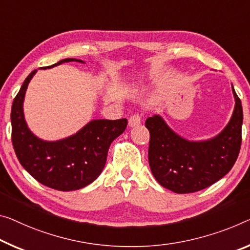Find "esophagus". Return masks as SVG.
Listing matches in <instances>:
<instances>
[{
  "mask_svg": "<svg viewBox=\"0 0 250 250\" xmlns=\"http://www.w3.org/2000/svg\"><path fill=\"white\" fill-rule=\"evenodd\" d=\"M142 122V116L140 114H134L132 115V116L129 117L128 120V125L130 126V127H135V126L140 125Z\"/></svg>",
  "mask_w": 250,
  "mask_h": 250,
  "instance_id": "34e87169",
  "label": "esophagus"
}]
</instances>
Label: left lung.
Listing matches in <instances>:
<instances>
[{"label": "left lung", "mask_w": 250, "mask_h": 250, "mask_svg": "<svg viewBox=\"0 0 250 250\" xmlns=\"http://www.w3.org/2000/svg\"><path fill=\"white\" fill-rule=\"evenodd\" d=\"M235 108L214 137L189 141L175 133L160 115L145 121L149 132L148 163L156 181L175 193H192L216 183L231 170L241 145L243 107L232 86Z\"/></svg>", "instance_id": "left-lung-1"}]
</instances>
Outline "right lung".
<instances>
[{
    "label": "right lung",
    "instance_id": "right-lung-1",
    "mask_svg": "<svg viewBox=\"0 0 250 250\" xmlns=\"http://www.w3.org/2000/svg\"><path fill=\"white\" fill-rule=\"evenodd\" d=\"M83 60L68 58L52 66ZM33 70L15 96L11 109L12 144L23 167L37 181L59 191H74L94 182L106 164L108 148L115 138L124 132L127 120H94L74 135L58 141L41 140L30 130L23 113V102Z\"/></svg>",
    "mask_w": 250,
    "mask_h": 250
}]
</instances>
